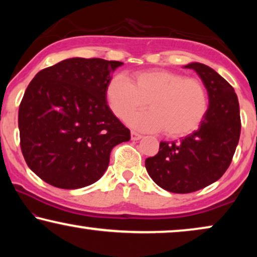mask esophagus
Listing matches in <instances>:
<instances>
[{
    "label": "esophagus",
    "instance_id": "esophagus-1",
    "mask_svg": "<svg viewBox=\"0 0 257 257\" xmlns=\"http://www.w3.org/2000/svg\"><path fill=\"white\" fill-rule=\"evenodd\" d=\"M142 138H143V136L139 135L138 132L131 131V139L132 140H139V139H142Z\"/></svg>",
    "mask_w": 257,
    "mask_h": 257
}]
</instances>
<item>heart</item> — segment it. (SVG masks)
Wrapping results in <instances>:
<instances>
[{
  "label": "heart",
  "instance_id": "heart-1",
  "mask_svg": "<svg viewBox=\"0 0 257 257\" xmlns=\"http://www.w3.org/2000/svg\"><path fill=\"white\" fill-rule=\"evenodd\" d=\"M105 94L111 111L122 120L147 102L151 110L131 115L128 124L142 131L165 130V135L172 138L194 132L208 108L202 83L170 70L138 72L132 80L118 75L108 82Z\"/></svg>",
  "mask_w": 257,
  "mask_h": 257
}]
</instances>
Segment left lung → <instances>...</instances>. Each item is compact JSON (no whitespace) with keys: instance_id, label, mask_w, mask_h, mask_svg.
<instances>
[{"instance_id":"1","label":"left lung","mask_w":257,"mask_h":257,"mask_svg":"<svg viewBox=\"0 0 257 257\" xmlns=\"http://www.w3.org/2000/svg\"><path fill=\"white\" fill-rule=\"evenodd\" d=\"M208 93V108L199 128L179 142H161L159 152L147 158L152 180L165 191L179 194L205 188L229 167L241 133L240 106L233 86L215 70L189 63Z\"/></svg>"}]
</instances>
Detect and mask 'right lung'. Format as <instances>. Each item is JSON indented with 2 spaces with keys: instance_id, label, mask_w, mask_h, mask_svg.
Instances as JSON below:
<instances>
[{
  "instance_id": "1",
  "label": "right lung",
  "mask_w": 257,
  "mask_h": 257,
  "mask_svg": "<svg viewBox=\"0 0 257 257\" xmlns=\"http://www.w3.org/2000/svg\"><path fill=\"white\" fill-rule=\"evenodd\" d=\"M122 64L73 57L41 70L19 110L21 150L49 185L77 189L103 177L112 149L131 138L106 100L112 72Z\"/></svg>"
}]
</instances>
